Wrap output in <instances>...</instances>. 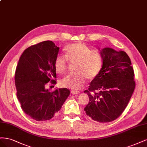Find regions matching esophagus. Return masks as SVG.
Segmentation results:
<instances>
[{
  "label": "esophagus",
  "instance_id": "esophagus-1",
  "mask_svg": "<svg viewBox=\"0 0 147 147\" xmlns=\"http://www.w3.org/2000/svg\"><path fill=\"white\" fill-rule=\"evenodd\" d=\"M80 92L79 91L77 90H72L71 91V93L73 94H79Z\"/></svg>",
  "mask_w": 147,
  "mask_h": 147
}]
</instances>
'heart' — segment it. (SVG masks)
Segmentation results:
<instances>
[{
    "label": "heart",
    "mask_w": 147,
    "mask_h": 147,
    "mask_svg": "<svg viewBox=\"0 0 147 147\" xmlns=\"http://www.w3.org/2000/svg\"><path fill=\"white\" fill-rule=\"evenodd\" d=\"M74 63V73L61 79L60 84L62 87L78 90L86 82V78L91 80L95 78L102 65V58L98 51L92 49L82 42H75L65 48V56L58 55L54 61L57 72L63 74L67 71L68 62Z\"/></svg>",
    "instance_id": "1"
}]
</instances>
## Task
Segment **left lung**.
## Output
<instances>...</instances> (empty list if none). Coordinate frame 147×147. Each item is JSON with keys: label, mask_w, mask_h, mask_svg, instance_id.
<instances>
[{"label": "left lung", "mask_w": 147, "mask_h": 147, "mask_svg": "<svg viewBox=\"0 0 147 147\" xmlns=\"http://www.w3.org/2000/svg\"><path fill=\"white\" fill-rule=\"evenodd\" d=\"M99 51L102 67L84 91L89 97L84 111L92 120L107 123L119 117L126 107L136 86L134 73L125 52L109 48Z\"/></svg>", "instance_id": "obj_1"}]
</instances>
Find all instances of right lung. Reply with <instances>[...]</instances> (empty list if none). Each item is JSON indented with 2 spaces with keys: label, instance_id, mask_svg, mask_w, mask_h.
Segmentation results:
<instances>
[{
  "label": "right lung",
  "instance_id": "obj_1",
  "mask_svg": "<svg viewBox=\"0 0 147 147\" xmlns=\"http://www.w3.org/2000/svg\"><path fill=\"white\" fill-rule=\"evenodd\" d=\"M59 48L51 41L30 46L23 52L15 72L16 96L22 111L36 121L54 117L68 97V88L50 92L47 83L56 84L54 61Z\"/></svg>",
  "mask_w": 147,
  "mask_h": 147
}]
</instances>
